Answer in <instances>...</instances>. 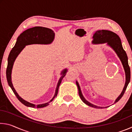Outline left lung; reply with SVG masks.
<instances>
[{"label":"left lung","instance_id":"obj_1","mask_svg":"<svg viewBox=\"0 0 132 132\" xmlns=\"http://www.w3.org/2000/svg\"><path fill=\"white\" fill-rule=\"evenodd\" d=\"M93 44H104L106 43L108 45L113 49L115 51V52L117 53L118 56L119 57V59L121 61L122 63L123 66L125 75H126V81H125V84L124 86V88L123 89L121 94L116 99L114 104L117 102L122 97L124 93L125 92V90L128 87V85L129 83L130 80V69L129 68V64H128V56H127L126 53L125 52L123 48L122 47L121 41L119 37L115 34L112 31H108V30H98L95 32V33L94 34L93 36ZM76 84L78 87V90H79V94L81 100L82 102H84L85 104L87 105L93 107V108H104V107H101L96 106L95 105H93L89 102L88 101L85 99L83 95L82 94L81 89H80V86L78 82L76 81ZM108 106H106L105 108H107Z\"/></svg>","mask_w":132,"mask_h":132}]
</instances>
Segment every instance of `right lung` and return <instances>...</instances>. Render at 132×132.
Segmentation results:
<instances>
[{
	"instance_id": "1",
	"label": "right lung",
	"mask_w": 132,
	"mask_h": 132,
	"mask_svg": "<svg viewBox=\"0 0 132 132\" xmlns=\"http://www.w3.org/2000/svg\"><path fill=\"white\" fill-rule=\"evenodd\" d=\"M54 32L50 28L42 27H34L27 29V30L24 31L23 32H22L19 35V37L17 38L15 45L12 48V50H11L9 55L7 67V69H6V77H7L9 86L12 88L17 99L22 104L27 106L31 107V108H44V107L49 105H50L49 104L51 102H52L55 97H56L59 87L61 83L63 78L65 76L68 70H67L66 69H65L61 72L62 76L60 78L59 81L57 82L56 88L55 90V94L52 99L50 102H46V103L35 105L26 101V100H23L21 97H20L16 92V91L15 90L14 88L13 87L12 82V76H11L13 64H14V62L17 56L21 52V51L25 48L26 45L31 44H50L52 43L53 39H54Z\"/></svg>"
}]
</instances>
